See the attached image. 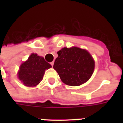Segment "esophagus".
I'll list each match as a JSON object with an SVG mask.
<instances>
[{"label":"esophagus","instance_id":"obj_1","mask_svg":"<svg viewBox=\"0 0 123 123\" xmlns=\"http://www.w3.org/2000/svg\"><path fill=\"white\" fill-rule=\"evenodd\" d=\"M51 66H52V67H53L54 62H53H53H51Z\"/></svg>","mask_w":123,"mask_h":123}]
</instances>
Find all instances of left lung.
<instances>
[{"label":"left lung","mask_w":123,"mask_h":123,"mask_svg":"<svg viewBox=\"0 0 123 123\" xmlns=\"http://www.w3.org/2000/svg\"><path fill=\"white\" fill-rule=\"evenodd\" d=\"M57 54L53 68L65 84L80 86L92 76L95 62L87 51L78 47H64Z\"/></svg>","instance_id":"obj_1"}]
</instances>
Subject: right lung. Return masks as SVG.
<instances>
[{"mask_svg": "<svg viewBox=\"0 0 123 123\" xmlns=\"http://www.w3.org/2000/svg\"><path fill=\"white\" fill-rule=\"evenodd\" d=\"M51 67V64L46 62L44 58L33 53L27 61L21 64L18 78L26 86H35L42 80L45 70Z\"/></svg>", "mask_w": 123, "mask_h": 123, "instance_id": "right-lung-1", "label": "right lung"}]
</instances>
